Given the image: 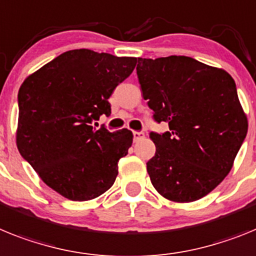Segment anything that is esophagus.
<instances>
[{
    "instance_id": "34e87169",
    "label": "esophagus",
    "mask_w": 256,
    "mask_h": 256,
    "mask_svg": "<svg viewBox=\"0 0 256 256\" xmlns=\"http://www.w3.org/2000/svg\"><path fill=\"white\" fill-rule=\"evenodd\" d=\"M132 135H134L135 142L140 140V139H144V138H146V134H144L143 131H134V132H132Z\"/></svg>"
}]
</instances>
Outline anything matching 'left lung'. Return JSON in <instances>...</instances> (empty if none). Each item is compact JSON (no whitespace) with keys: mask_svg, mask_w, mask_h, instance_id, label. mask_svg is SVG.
I'll list each match as a JSON object with an SVG mask.
<instances>
[{"mask_svg":"<svg viewBox=\"0 0 256 256\" xmlns=\"http://www.w3.org/2000/svg\"><path fill=\"white\" fill-rule=\"evenodd\" d=\"M143 98L170 131L150 134L156 154L146 171L156 190L174 202L205 197L230 174L248 134L234 80L190 56L138 58Z\"/></svg>","mask_w":256,"mask_h":256,"instance_id":"8db88e82","label":"left lung"}]
</instances>
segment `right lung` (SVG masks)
I'll return each instance as SVG.
<instances>
[{"mask_svg": "<svg viewBox=\"0 0 256 256\" xmlns=\"http://www.w3.org/2000/svg\"><path fill=\"white\" fill-rule=\"evenodd\" d=\"M136 58L78 48L63 52L24 80L19 88L16 146L41 180L72 201L110 190L132 132L94 130L110 114L116 86L132 73Z\"/></svg>", "mask_w": 256, "mask_h": 256, "instance_id": "add662e5", "label": "right lung"}]
</instances>
